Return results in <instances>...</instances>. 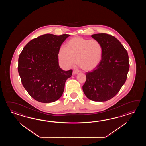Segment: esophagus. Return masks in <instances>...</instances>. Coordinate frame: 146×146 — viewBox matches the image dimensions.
Masks as SVG:
<instances>
[{
  "instance_id": "1",
  "label": "esophagus",
  "mask_w": 146,
  "mask_h": 146,
  "mask_svg": "<svg viewBox=\"0 0 146 146\" xmlns=\"http://www.w3.org/2000/svg\"><path fill=\"white\" fill-rule=\"evenodd\" d=\"M78 73V72L77 70H73V72H72V74H77Z\"/></svg>"
}]
</instances>
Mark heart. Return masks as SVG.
Returning a JSON list of instances; mask_svg holds the SVG:
<instances>
[{"mask_svg":"<svg viewBox=\"0 0 146 146\" xmlns=\"http://www.w3.org/2000/svg\"><path fill=\"white\" fill-rule=\"evenodd\" d=\"M103 47L96 40L76 37L69 40L67 47L59 49V62L66 68H70L76 62L84 70H91L99 65L102 58Z\"/></svg>","mask_w":146,"mask_h":146,"instance_id":"b5f03b06","label":"heart"}]
</instances>
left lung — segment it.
<instances>
[{"instance_id":"8db88e82","label":"left lung","mask_w":146,"mask_h":146,"mask_svg":"<svg viewBox=\"0 0 146 146\" xmlns=\"http://www.w3.org/2000/svg\"><path fill=\"white\" fill-rule=\"evenodd\" d=\"M91 37L102 44L103 54L99 65L86 74L82 89L91 100L106 101L118 93L126 80L129 68L128 55L121 43L112 35L98 33Z\"/></svg>"}]
</instances>
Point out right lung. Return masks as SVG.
Wrapping results in <instances>:
<instances>
[{
    "label": "right lung",
    "mask_w": 146,
    "mask_h": 146,
    "mask_svg": "<svg viewBox=\"0 0 146 146\" xmlns=\"http://www.w3.org/2000/svg\"><path fill=\"white\" fill-rule=\"evenodd\" d=\"M70 36L45 34L28 43L19 55L18 70L30 96L42 103L53 102L62 96L72 70L64 71L58 63L59 49Z\"/></svg>",
    "instance_id": "add662e5"
}]
</instances>
